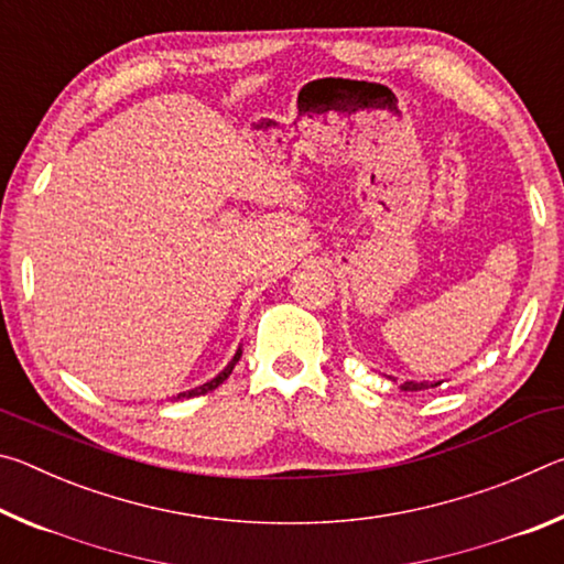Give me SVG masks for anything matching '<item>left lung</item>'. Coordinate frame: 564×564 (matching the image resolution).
<instances>
[{"label": "left lung", "mask_w": 564, "mask_h": 564, "mask_svg": "<svg viewBox=\"0 0 564 564\" xmlns=\"http://www.w3.org/2000/svg\"><path fill=\"white\" fill-rule=\"evenodd\" d=\"M390 380L398 383L395 378H390ZM435 386H441V383H425V380H423V383H415V380H405V383H400V390H425V388H435Z\"/></svg>", "instance_id": "8db88e82"}]
</instances>
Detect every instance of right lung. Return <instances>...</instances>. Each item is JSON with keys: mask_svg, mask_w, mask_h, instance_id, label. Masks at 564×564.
<instances>
[{"mask_svg": "<svg viewBox=\"0 0 564 564\" xmlns=\"http://www.w3.org/2000/svg\"><path fill=\"white\" fill-rule=\"evenodd\" d=\"M238 358H241V348L236 350V356L231 358V362H228V366L221 370V373H218L214 380H208V383H204V386H198V388H191V390H186V393H178L174 400H181V398H196V395H204V393H208V390H214V388H218L224 383V380L231 376V370H234V366L238 362Z\"/></svg>", "mask_w": 564, "mask_h": 564, "instance_id": "add662e5", "label": "right lung"}]
</instances>
